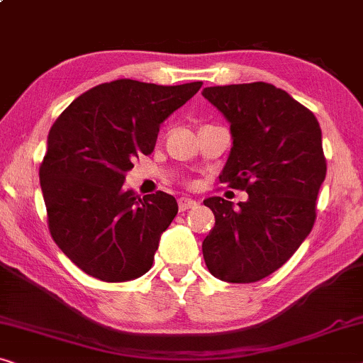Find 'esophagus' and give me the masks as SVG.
<instances>
[{"label": "esophagus", "instance_id": "1", "mask_svg": "<svg viewBox=\"0 0 363 363\" xmlns=\"http://www.w3.org/2000/svg\"><path fill=\"white\" fill-rule=\"evenodd\" d=\"M177 203H179V211L184 212L187 211V208H192L197 206V202L194 201V199H189V197H181L179 201H177Z\"/></svg>", "mask_w": 363, "mask_h": 363}]
</instances>
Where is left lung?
Masks as SVG:
<instances>
[{"label":"left lung","mask_w":363,"mask_h":363,"mask_svg":"<svg viewBox=\"0 0 363 363\" xmlns=\"http://www.w3.org/2000/svg\"><path fill=\"white\" fill-rule=\"evenodd\" d=\"M202 95L230 123L233 146L218 181L248 194L238 207L217 196L203 201L216 216L203 259L222 281H259L313 230L328 171L323 133L313 111L272 84L207 86Z\"/></svg>","instance_id":"obj_1"}]
</instances>
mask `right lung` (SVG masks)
I'll return each instance as SVG.
<instances>
[{
  "label": "right lung",
  "mask_w": 363,
  "mask_h": 363,
  "mask_svg": "<svg viewBox=\"0 0 363 363\" xmlns=\"http://www.w3.org/2000/svg\"><path fill=\"white\" fill-rule=\"evenodd\" d=\"M201 86L106 82L55 120L39 167L40 189L49 232L82 272L106 283L150 272L177 202L162 191L141 199L123 182L133 161L155 150L162 121Z\"/></svg>",
  "instance_id": "obj_1"
}]
</instances>
